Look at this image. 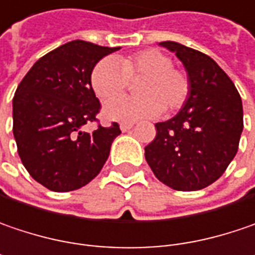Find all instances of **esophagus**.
<instances>
[{"mask_svg": "<svg viewBox=\"0 0 255 255\" xmlns=\"http://www.w3.org/2000/svg\"><path fill=\"white\" fill-rule=\"evenodd\" d=\"M132 127H134V124H121V126H120V128H121V131H123V132L129 131Z\"/></svg>", "mask_w": 255, "mask_h": 255, "instance_id": "esophagus-1", "label": "esophagus"}]
</instances>
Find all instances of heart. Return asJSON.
<instances>
[{
    "instance_id": "heart-1",
    "label": "heart",
    "mask_w": 255,
    "mask_h": 255,
    "mask_svg": "<svg viewBox=\"0 0 255 255\" xmlns=\"http://www.w3.org/2000/svg\"><path fill=\"white\" fill-rule=\"evenodd\" d=\"M140 77L136 84L139 95L114 98L129 80ZM91 85L97 97L105 104L102 115L108 121L131 124L154 118L161 111L173 113L182 108L190 91L187 76L173 68L172 59L156 49H148L114 60H99L91 73Z\"/></svg>"
}]
</instances>
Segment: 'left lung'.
Here are the masks:
<instances>
[{"label":"left lung","mask_w":255,"mask_h":255,"mask_svg":"<svg viewBox=\"0 0 255 255\" xmlns=\"http://www.w3.org/2000/svg\"><path fill=\"white\" fill-rule=\"evenodd\" d=\"M186 70L190 91L182 110L156 124V138L144 156L158 180L174 190L212 185L238 151L244 128L243 102L235 85L205 53L161 41Z\"/></svg>","instance_id":"left-lung-1"}]
</instances>
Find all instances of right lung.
<instances>
[{
  "mask_svg": "<svg viewBox=\"0 0 255 255\" xmlns=\"http://www.w3.org/2000/svg\"><path fill=\"white\" fill-rule=\"evenodd\" d=\"M120 47L73 40L40 57L12 99V132L30 176L53 192L81 189L95 179L121 134L117 123L86 132L99 99L91 85L98 62Z\"/></svg>",
  "mask_w": 255,
  "mask_h": 255,
  "instance_id": "add662e5",
  "label": "right lung"
}]
</instances>
